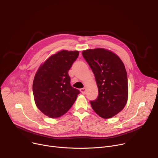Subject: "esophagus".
<instances>
[{
	"mask_svg": "<svg viewBox=\"0 0 158 158\" xmlns=\"http://www.w3.org/2000/svg\"><path fill=\"white\" fill-rule=\"evenodd\" d=\"M80 91H81V92L82 94H86V88H81V89H80Z\"/></svg>",
	"mask_w": 158,
	"mask_h": 158,
	"instance_id": "esophagus-1",
	"label": "esophagus"
}]
</instances>
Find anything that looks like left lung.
I'll return each mask as SVG.
<instances>
[{"label": "left lung", "instance_id": "8db88e82", "mask_svg": "<svg viewBox=\"0 0 158 158\" xmlns=\"http://www.w3.org/2000/svg\"><path fill=\"white\" fill-rule=\"evenodd\" d=\"M94 73L98 95L90 101L94 111L103 118H110L120 112L128 98L127 72L120 57L104 48L82 51Z\"/></svg>", "mask_w": 158, "mask_h": 158}]
</instances>
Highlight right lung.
<instances>
[{
    "mask_svg": "<svg viewBox=\"0 0 158 158\" xmlns=\"http://www.w3.org/2000/svg\"><path fill=\"white\" fill-rule=\"evenodd\" d=\"M79 56V51L63 50L51 56L38 70L32 92L38 108L50 118L67 112L80 92L70 85L69 70Z\"/></svg>",
    "mask_w": 158,
    "mask_h": 158,
    "instance_id": "obj_1",
    "label": "right lung"
}]
</instances>
